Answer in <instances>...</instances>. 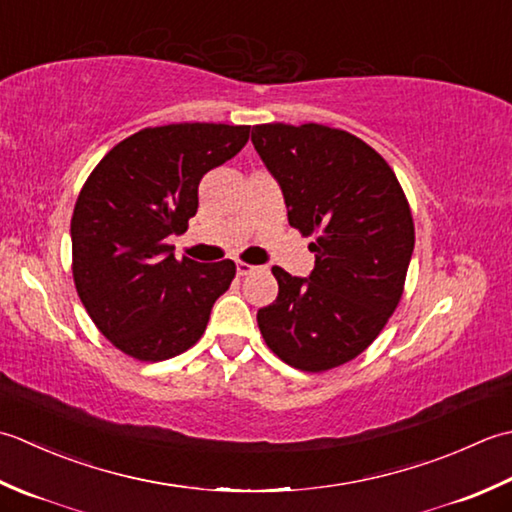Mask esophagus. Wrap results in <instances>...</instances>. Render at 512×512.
<instances>
[{"label": "esophagus", "mask_w": 512, "mask_h": 512, "mask_svg": "<svg viewBox=\"0 0 512 512\" xmlns=\"http://www.w3.org/2000/svg\"><path fill=\"white\" fill-rule=\"evenodd\" d=\"M254 269H256L254 265L243 263V260H238V263H236V274H238V276H247V274H252Z\"/></svg>", "instance_id": "1"}]
</instances>
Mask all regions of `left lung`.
<instances>
[{
	"mask_svg": "<svg viewBox=\"0 0 512 512\" xmlns=\"http://www.w3.org/2000/svg\"><path fill=\"white\" fill-rule=\"evenodd\" d=\"M252 143L285 196L289 225L316 236L309 278L271 267L278 298L258 309L267 347L320 373L353 360L398 307L415 245L411 207L389 163L320 123H263Z\"/></svg>",
	"mask_w": 512,
	"mask_h": 512,
	"instance_id": "left-lung-1",
	"label": "left lung"
}]
</instances>
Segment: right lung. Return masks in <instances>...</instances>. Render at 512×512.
<instances>
[{"label":"right lung","mask_w":512,"mask_h":512,"mask_svg":"<svg viewBox=\"0 0 512 512\" xmlns=\"http://www.w3.org/2000/svg\"><path fill=\"white\" fill-rule=\"evenodd\" d=\"M249 125L170 123L145 128L103 156L70 221L72 276L97 329L125 356L159 362L205 333L232 260H176L168 236L198 210L203 176L243 150Z\"/></svg>","instance_id":"1"}]
</instances>
